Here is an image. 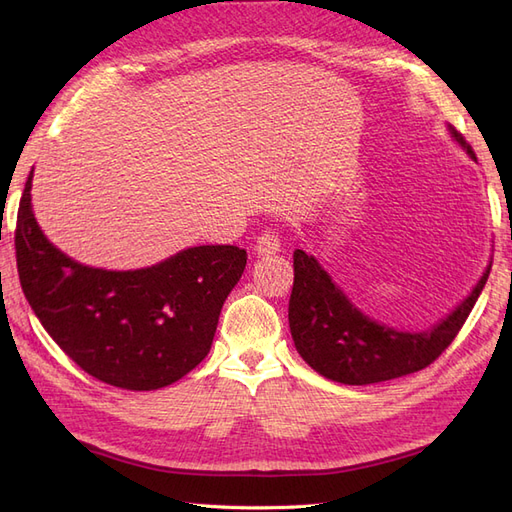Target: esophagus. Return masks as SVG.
Here are the masks:
<instances>
[{"mask_svg": "<svg viewBox=\"0 0 512 512\" xmlns=\"http://www.w3.org/2000/svg\"><path fill=\"white\" fill-rule=\"evenodd\" d=\"M282 250V243H280V237L275 235V232H262V235L256 239V245H254V252L258 256H271V254H277Z\"/></svg>", "mask_w": 512, "mask_h": 512, "instance_id": "esophagus-1", "label": "esophagus"}]
</instances>
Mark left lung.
Segmentation results:
<instances>
[{
    "label": "left lung",
    "instance_id": "8db88e82",
    "mask_svg": "<svg viewBox=\"0 0 512 512\" xmlns=\"http://www.w3.org/2000/svg\"><path fill=\"white\" fill-rule=\"evenodd\" d=\"M453 141L476 162L472 147L448 126ZM491 262L472 292L427 331H399L363 314L318 258L294 252L288 322L294 348L320 376L342 384H376L425 369L451 346L483 292Z\"/></svg>",
    "mask_w": 512,
    "mask_h": 512
}]
</instances>
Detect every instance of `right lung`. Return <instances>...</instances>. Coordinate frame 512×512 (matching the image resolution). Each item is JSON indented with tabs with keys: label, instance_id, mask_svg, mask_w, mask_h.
Listing matches in <instances>:
<instances>
[{
	"label": "right lung",
	"instance_id": "add662e5",
	"mask_svg": "<svg viewBox=\"0 0 512 512\" xmlns=\"http://www.w3.org/2000/svg\"><path fill=\"white\" fill-rule=\"evenodd\" d=\"M32 179L17 218V267L25 299L55 344L111 386L156 391L205 359L222 305L241 280L237 245H196L158 265L108 271L55 247L36 222Z\"/></svg>",
	"mask_w": 512,
	"mask_h": 512
}]
</instances>
